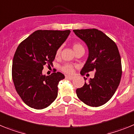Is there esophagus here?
Instances as JSON below:
<instances>
[{
  "label": "esophagus",
  "instance_id": "obj_1",
  "mask_svg": "<svg viewBox=\"0 0 134 134\" xmlns=\"http://www.w3.org/2000/svg\"><path fill=\"white\" fill-rule=\"evenodd\" d=\"M65 77L67 79H69V80H73L74 78V76H71V75H66Z\"/></svg>",
  "mask_w": 134,
  "mask_h": 134
}]
</instances>
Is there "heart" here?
Returning a JSON list of instances; mask_svg holds the SVG:
<instances>
[{
	"label": "heart",
	"instance_id": "1",
	"mask_svg": "<svg viewBox=\"0 0 134 134\" xmlns=\"http://www.w3.org/2000/svg\"><path fill=\"white\" fill-rule=\"evenodd\" d=\"M82 48H83V47L80 44V43H75L73 45V49H74V52H76L77 51H78L80 49H82ZM60 52V48H59L57 50V53H56L57 56L59 55ZM61 70L63 72H65V73H66V74H71L73 71H74V67L71 64H65L61 67Z\"/></svg>",
	"mask_w": 134,
	"mask_h": 134
}]
</instances>
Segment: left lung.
I'll return each mask as SVG.
<instances>
[{
	"label": "left lung",
	"mask_w": 134,
	"mask_h": 134,
	"mask_svg": "<svg viewBox=\"0 0 134 134\" xmlns=\"http://www.w3.org/2000/svg\"><path fill=\"white\" fill-rule=\"evenodd\" d=\"M88 48V58L81 71L84 75L95 71L94 77L76 90L77 96L90 107H100L112 98L120 83L121 60L118 48L110 38L96 29L74 30ZM85 81L87 78L83 77Z\"/></svg>",
	"instance_id": "1"
}]
</instances>
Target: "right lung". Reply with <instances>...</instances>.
Wrapping results in <instances>:
<instances>
[{
    "label": "right lung",
    "mask_w": 134,
    "mask_h": 134,
    "mask_svg": "<svg viewBox=\"0 0 134 134\" xmlns=\"http://www.w3.org/2000/svg\"><path fill=\"white\" fill-rule=\"evenodd\" d=\"M70 30H37L19 44L14 54L12 77L22 100L30 107L43 109L58 95V84L65 75L54 72L46 76L44 66L53 65L56 53Z\"/></svg>",
    "instance_id": "right-lung-1"
}]
</instances>
